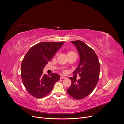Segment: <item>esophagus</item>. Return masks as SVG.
<instances>
[{
	"label": "esophagus",
	"instance_id": "esophagus-1",
	"mask_svg": "<svg viewBox=\"0 0 124 124\" xmlns=\"http://www.w3.org/2000/svg\"><path fill=\"white\" fill-rule=\"evenodd\" d=\"M61 78H62V79H65V78H66V77L65 76H61Z\"/></svg>",
	"mask_w": 124,
	"mask_h": 124
}]
</instances>
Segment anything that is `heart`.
<instances>
[{"instance_id": "obj_1", "label": "heart", "mask_w": 124, "mask_h": 124, "mask_svg": "<svg viewBox=\"0 0 124 124\" xmlns=\"http://www.w3.org/2000/svg\"><path fill=\"white\" fill-rule=\"evenodd\" d=\"M73 53H75L74 52H71V51H70V52H69L68 53V54H73Z\"/></svg>"}]
</instances>
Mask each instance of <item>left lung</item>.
Here are the masks:
<instances>
[{
	"label": "left lung",
	"instance_id": "8db88e82",
	"mask_svg": "<svg viewBox=\"0 0 124 124\" xmlns=\"http://www.w3.org/2000/svg\"><path fill=\"white\" fill-rule=\"evenodd\" d=\"M76 46L80 56V62L73 73H79L78 81L70 77L71 85L67 90L68 94L76 99H82L88 96L98 83L100 70L99 59L92 48L82 41L71 42Z\"/></svg>",
	"mask_w": 124,
	"mask_h": 124
}]
</instances>
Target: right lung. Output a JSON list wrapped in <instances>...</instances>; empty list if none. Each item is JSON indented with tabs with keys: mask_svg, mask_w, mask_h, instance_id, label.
<instances>
[{
	"mask_svg": "<svg viewBox=\"0 0 124 124\" xmlns=\"http://www.w3.org/2000/svg\"><path fill=\"white\" fill-rule=\"evenodd\" d=\"M65 42H42L30 48L21 64V78L28 92L41 98L49 93L60 78L57 73L50 76L43 74V70Z\"/></svg>",
	"mask_w": 124,
	"mask_h": 124,
	"instance_id": "add662e5",
	"label": "right lung"
}]
</instances>
